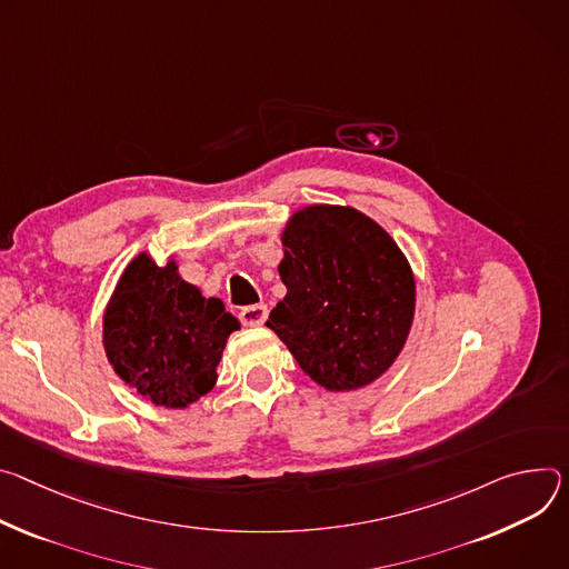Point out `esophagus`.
I'll list each match as a JSON object with an SVG mask.
<instances>
[{"instance_id":"esophagus-1","label":"esophagus","mask_w":569,"mask_h":569,"mask_svg":"<svg viewBox=\"0 0 569 569\" xmlns=\"http://www.w3.org/2000/svg\"><path fill=\"white\" fill-rule=\"evenodd\" d=\"M267 317H269V309H267L264 302H260V305H248V307H243V309L239 311L241 326H248V328L262 326V323L267 321Z\"/></svg>"}]
</instances>
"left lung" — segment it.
I'll list each match as a JSON object with an SVG mask.
<instances>
[{
	"instance_id": "8db88e82",
	"label": "left lung",
	"mask_w": 569,
	"mask_h": 569,
	"mask_svg": "<svg viewBox=\"0 0 569 569\" xmlns=\"http://www.w3.org/2000/svg\"><path fill=\"white\" fill-rule=\"evenodd\" d=\"M282 243L287 296L267 326L328 391L370 385L396 361L413 321L416 284L402 250L382 226L339 206L293 214Z\"/></svg>"
}]
</instances>
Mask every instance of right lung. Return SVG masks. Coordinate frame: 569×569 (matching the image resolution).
Returning a JSON list of instances; mask_svg holds the SVG:
<instances>
[{
    "label": "right lung",
    "instance_id": "obj_1",
    "mask_svg": "<svg viewBox=\"0 0 569 569\" xmlns=\"http://www.w3.org/2000/svg\"><path fill=\"white\" fill-rule=\"evenodd\" d=\"M239 321L219 298L178 276L176 262L158 267L138 256L108 302L103 346L126 385L158 407L184 409L217 382V366Z\"/></svg>",
    "mask_w": 569,
    "mask_h": 569
}]
</instances>
